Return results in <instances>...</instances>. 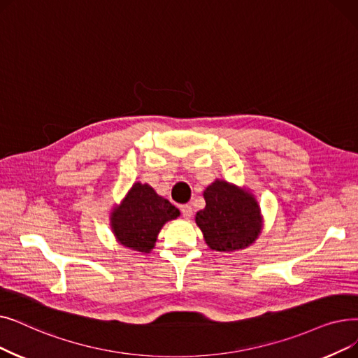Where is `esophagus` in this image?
I'll list each match as a JSON object with an SVG mask.
<instances>
[{"label":"esophagus","instance_id":"obj_1","mask_svg":"<svg viewBox=\"0 0 358 358\" xmlns=\"http://www.w3.org/2000/svg\"><path fill=\"white\" fill-rule=\"evenodd\" d=\"M180 209H181V213H182V216H184V220H190L192 215H193L192 206H190V205H182Z\"/></svg>","mask_w":358,"mask_h":358}]
</instances>
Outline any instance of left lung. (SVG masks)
Segmentation results:
<instances>
[{"label": "left lung", "instance_id": "obj_1", "mask_svg": "<svg viewBox=\"0 0 358 358\" xmlns=\"http://www.w3.org/2000/svg\"><path fill=\"white\" fill-rule=\"evenodd\" d=\"M203 197L206 206L196 213V224L212 250L234 252L255 243L263 220L250 192L216 180L208 185Z\"/></svg>", "mask_w": 358, "mask_h": 358}]
</instances>
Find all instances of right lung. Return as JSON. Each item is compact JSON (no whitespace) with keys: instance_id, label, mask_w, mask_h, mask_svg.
Instances as JSON below:
<instances>
[{"instance_id":"1","label":"right lung","mask_w":358,"mask_h":358,"mask_svg":"<svg viewBox=\"0 0 358 358\" xmlns=\"http://www.w3.org/2000/svg\"><path fill=\"white\" fill-rule=\"evenodd\" d=\"M177 216L180 210L149 184L134 182L121 205L114 208L110 220L120 244L136 252L149 253L164 224Z\"/></svg>"}]
</instances>
